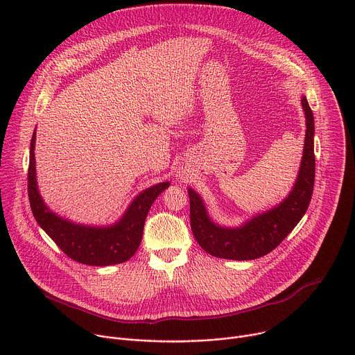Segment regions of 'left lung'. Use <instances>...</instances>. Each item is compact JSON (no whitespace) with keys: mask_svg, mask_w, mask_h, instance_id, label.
I'll return each mask as SVG.
<instances>
[{"mask_svg":"<svg viewBox=\"0 0 355 355\" xmlns=\"http://www.w3.org/2000/svg\"><path fill=\"white\" fill-rule=\"evenodd\" d=\"M306 132L300 167L289 193L275 207L252 215L239 226H223L212 219L202 196L188 188L189 219L198 244L214 257L254 260L272 251L306 214L315 184V118L305 95L300 96Z\"/></svg>","mask_w":355,"mask_h":355,"instance_id":"8db88e82","label":"left lung"}]
</instances>
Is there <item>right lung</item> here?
<instances>
[{
    "label": "right lung",
    "instance_id": "obj_1",
    "mask_svg": "<svg viewBox=\"0 0 355 355\" xmlns=\"http://www.w3.org/2000/svg\"><path fill=\"white\" fill-rule=\"evenodd\" d=\"M35 141L36 129L33 130L29 148L28 193L31 209L37 225L62 248L64 254L77 263L107 267L132 259L141 241L146 216L156 198L170 187V181L159 182L139 192L123 215L114 223L104 226L77 223L50 209L43 200L36 178Z\"/></svg>",
    "mask_w": 355,
    "mask_h": 355
}]
</instances>
